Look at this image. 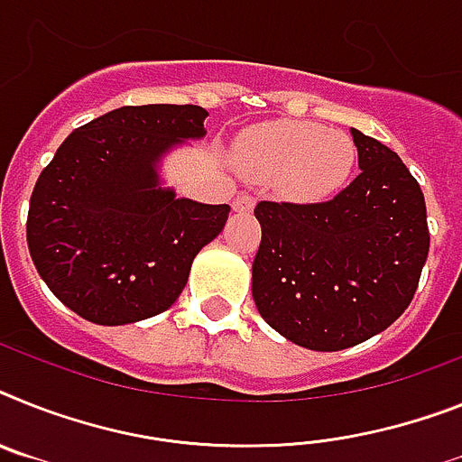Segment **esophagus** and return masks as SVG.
Segmentation results:
<instances>
[{
  "mask_svg": "<svg viewBox=\"0 0 462 462\" xmlns=\"http://www.w3.org/2000/svg\"><path fill=\"white\" fill-rule=\"evenodd\" d=\"M254 207H255V199L251 195H246V192H239V195L232 199V208H235V211H239V213L251 211Z\"/></svg>",
  "mask_w": 462,
  "mask_h": 462,
  "instance_id": "esophagus-1",
  "label": "esophagus"
}]
</instances>
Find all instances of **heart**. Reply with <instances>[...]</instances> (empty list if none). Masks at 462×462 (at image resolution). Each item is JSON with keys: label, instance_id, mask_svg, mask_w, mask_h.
Returning <instances> with one entry per match:
<instances>
[{"label": "heart", "instance_id": "b5f03b06", "mask_svg": "<svg viewBox=\"0 0 462 462\" xmlns=\"http://www.w3.org/2000/svg\"><path fill=\"white\" fill-rule=\"evenodd\" d=\"M235 157L249 176L282 178L293 195L327 199L345 188L356 150L350 135L338 129L279 119L242 131Z\"/></svg>", "mask_w": 462, "mask_h": 462}]
</instances>
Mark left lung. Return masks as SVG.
Returning a JSON list of instances; mask_svg holds the SVG:
<instances>
[{"instance_id": "obj_1", "label": "left lung", "mask_w": 462, "mask_h": 462, "mask_svg": "<svg viewBox=\"0 0 462 462\" xmlns=\"http://www.w3.org/2000/svg\"><path fill=\"white\" fill-rule=\"evenodd\" d=\"M359 176L321 204L261 201L251 293L286 340L336 352L385 331L418 289L430 232L418 180L390 147L352 129Z\"/></svg>"}]
</instances>
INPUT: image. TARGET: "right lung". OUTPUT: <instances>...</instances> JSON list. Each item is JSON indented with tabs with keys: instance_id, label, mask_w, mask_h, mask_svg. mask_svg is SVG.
I'll list each match as a JSON object with an SVG mask.
<instances>
[{
	"instance_id": "obj_1",
	"label": "right lung",
	"mask_w": 462,
	"mask_h": 462,
	"mask_svg": "<svg viewBox=\"0 0 462 462\" xmlns=\"http://www.w3.org/2000/svg\"><path fill=\"white\" fill-rule=\"evenodd\" d=\"M207 117L199 106H126L58 147L30 197L27 246L65 308L124 327L176 303L230 213L176 197L162 178L166 154L207 135Z\"/></svg>"
}]
</instances>
